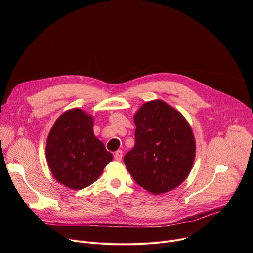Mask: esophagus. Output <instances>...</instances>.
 Returning a JSON list of instances; mask_svg holds the SVG:
<instances>
[{"mask_svg": "<svg viewBox=\"0 0 253 253\" xmlns=\"http://www.w3.org/2000/svg\"><path fill=\"white\" fill-rule=\"evenodd\" d=\"M122 157H123V152L122 150H117L115 153H114V159L116 161H121L122 160Z\"/></svg>", "mask_w": 253, "mask_h": 253, "instance_id": "34e87169", "label": "esophagus"}]
</instances>
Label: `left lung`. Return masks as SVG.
I'll return each mask as SVG.
<instances>
[{
  "label": "left lung",
  "instance_id": "obj_1",
  "mask_svg": "<svg viewBox=\"0 0 253 253\" xmlns=\"http://www.w3.org/2000/svg\"><path fill=\"white\" fill-rule=\"evenodd\" d=\"M135 145L124 156L127 170L147 191H171L188 176L195 141L185 118L161 100L144 104L134 116Z\"/></svg>",
  "mask_w": 253,
  "mask_h": 253
}]
</instances>
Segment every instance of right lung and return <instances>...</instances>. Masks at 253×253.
<instances>
[{
	"label": "right lung",
	"instance_id": "add662e5",
	"mask_svg": "<svg viewBox=\"0 0 253 253\" xmlns=\"http://www.w3.org/2000/svg\"><path fill=\"white\" fill-rule=\"evenodd\" d=\"M46 157L54 177L71 189L91 185L113 158L95 137L93 118L80 109L57 119L48 136Z\"/></svg>",
	"mask_w": 253,
	"mask_h": 253
}]
</instances>
